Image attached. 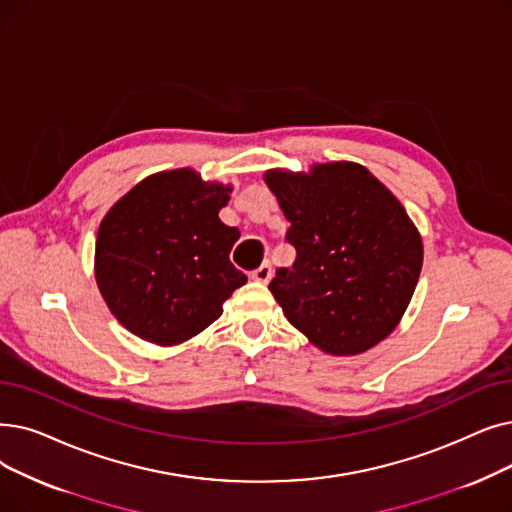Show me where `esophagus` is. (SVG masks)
Returning <instances> with one entry per match:
<instances>
[{
  "mask_svg": "<svg viewBox=\"0 0 512 512\" xmlns=\"http://www.w3.org/2000/svg\"><path fill=\"white\" fill-rule=\"evenodd\" d=\"M251 276L257 282H270V278H272V263L270 261H263Z\"/></svg>",
  "mask_w": 512,
  "mask_h": 512,
  "instance_id": "esophagus-1",
  "label": "esophagus"
}]
</instances>
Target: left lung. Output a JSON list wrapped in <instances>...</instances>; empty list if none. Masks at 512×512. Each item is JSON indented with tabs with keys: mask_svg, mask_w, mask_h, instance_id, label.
I'll use <instances>...</instances> for the list:
<instances>
[{
	"mask_svg": "<svg viewBox=\"0 0 512 512\" xmlns=\"http://www.w3.org/2000/svg\"><path fill=\"white\" fill-rule=\"evenodd\" d=\"M265 184L291 221L297 257L270 291L286 320L332 355L383 341L414 295L422 240L402 203L358 163L316 165L309 175L268 171Z\"/></svg>",
	"mask_w": 512,
	"mask_h": 512,
	"instance_id": "obj_1",
	"label": "left lung"
}]
</instances>
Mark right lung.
<instances>
[{
	"label": "right lung",
	"mask_w": 512,
	"mask_h": 512,
	"mask_svg": "<svg viewBox=\"0 0 512 512\" xmlns=\"http://www.w3.org/2000/svg\"><path fill=\"white\" fill-rule=\"evenodd\" d=\"M230 186L190 169L146 177L106 213L96 238L98 288L117 320L150 343H182L221 316L247 282L230 261L238 228L219 219Z\"/></svg>",
	"instance_id": "1"
}]
</instances>
